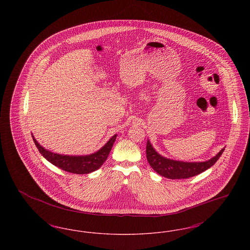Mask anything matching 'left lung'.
<instances>
[{"label": "left lung", "instance_id": "left-lung-1", "mask_svg": "<svg viewBox=\"0 0 250 250\" xmlns=\"http://www.w3.org/2000/svg\"><path fill=\"white\" fill-rule=\"evenodd\" d=\"M225 147L211 159L204 162H184L168 159L159 155L147 141L146 157L150 166L159 175L168 179H187L198 175L214 165L224 152Z\"/></svg>", "mask_w": 250, "mask_h": 250}]
</instances>
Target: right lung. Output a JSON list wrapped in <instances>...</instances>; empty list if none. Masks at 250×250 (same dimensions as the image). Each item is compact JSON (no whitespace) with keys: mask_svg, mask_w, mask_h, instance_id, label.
I'll list each match as a JSON object with an SVG mask.
<instances>
[{"mask_svg":"<svg viewBox=\"0 0 250 250\" xmlns=\"http://www.w3.org/2000/svg\"><path fill=\"white\" fill-rule=\"evenodd\" d=\"M116 137L117 135L112 136L101 149H99L97 152L92 155H65L55 154L41 146L36 142L34 136L33 140L40 154L54 166L58 167L60 168L71 173L87 174L98 169L103 165V163L106 161L107 156L109 155V152L116 140Z\"/></svg>","mask_w":250,"mask_h":250,"instance_id":"obj_1","label":"right lung"}]
</instances>
